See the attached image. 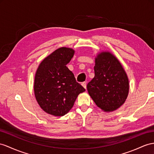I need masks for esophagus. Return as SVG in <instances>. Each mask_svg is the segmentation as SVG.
Segmentation results:
<instances>
[{
  "label": "esophagus",
  "mask_w": 154,
  "mask_h": 154,
  "mask_svg": "<svg viewBox=\"0 0 154 154\" xmlns=\"http://www.w3.org/2000/svg\"><path fill=\"white\" fill-rule=\"evenodd\" d=\"M82 86H83V87L86 89V82H82Z\"/></svg>",
  "instance_id": "34e87169"
}]
</instances>
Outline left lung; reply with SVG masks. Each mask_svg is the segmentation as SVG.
Wrapping results in <instances>:
<instances>
[{"mask_svg":"<svg viewBox=\"0 0 154 154\" xmlns=\"http://www.w3.org/2000/svg\"><path fill=\"white\" fill-rule=\"evenodd\" d=\"M95 75L86 87L98 107L105 112L115 111L128 96L129 80L119 60L110 52H101L95 58Z\"/></svg>","mask_w":154,"mask_h":154,"instance_id":"obj_1","label":"left lung"}]
</instances>
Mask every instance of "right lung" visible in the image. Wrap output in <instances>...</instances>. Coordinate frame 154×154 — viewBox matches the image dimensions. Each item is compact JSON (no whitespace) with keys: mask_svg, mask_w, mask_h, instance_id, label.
I'll list each match as a JSON object with an SVG mask.
<instances>
[{"mask_svg":"<svg viewBox=\"0 0 154 154\" xmlns=\"http://www.w3.org/2000/svg\"><path fill=\"white\" fill-rule=\"evenodd\" d=\"M75 51L60 47L43 60L34 78V90L40 107L49 115L62 116L73 107L79 94L85 89L67 68Z\"/></svg>","mask_w":154,"mask_h":154,"instance_id":"obj_1","label":"right lung"}]
</instances>
